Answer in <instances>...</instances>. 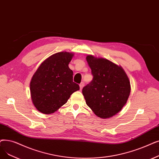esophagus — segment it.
<instances>
[{"instance_id": "esophagus-1", "label": "esophagus", "mask_w": 159, "mask_h": 159, "mask_svg": "<svg viewBox=\"0 0 159 159\" xmlns=\"http://www.w3.org/2000/svg\"><path fill=\"white\" fill-rule=\"evenodd\" d=\"M84 82H81V83L80 84V85H79V86H80V90H81V89H82V88L84 87Z\"/></svg>"}]
</instances>
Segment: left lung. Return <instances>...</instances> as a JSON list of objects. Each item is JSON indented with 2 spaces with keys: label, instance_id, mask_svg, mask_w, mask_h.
Returning a JSON list of instances; mask_svg holds the SVG:
<instances>
[{
  "label": "left lung",
  "instance_id": "left-lung-1",
  "mask_svg": "<svg viewBox=\"0 0 159 159\" xmlns=\"http://www.w3.org/2000/svg\"><path fill=\"white\" fill-rule=\"evenodd\" d=\"M93 80L82 89L86 105L101 118H111L126 104L130 92L129 78L123 69L108 60L86 57Z\"/></svg>",
  "mask_w": 159,
  "mask_h": 159
}]
</instances>
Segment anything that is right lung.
Segmentation results:
<instances>
[{
	"mask_svg": "<svg viewBox=\"0 0 159 159\" xmlns=\"http://www.w3.org/2000/svg\"><path fill=\"white\" fill-rule=\"evenodd\" d=\"M73 56L67 52L55 53L44 60L34 74L30 84L31 99L40 112L54 113L66 104L73 92L79 90L68 66Z\"/></svg>",
	"mask_w": 159,
	"mask_h": 159,
	"instance_id": "obj_1",
	"label": "right lung"
}]
</instances>
